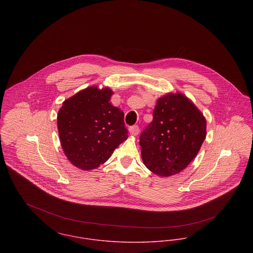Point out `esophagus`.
Wrapping results in <instances>:
<instances>
[{"instance_id": "esophagus-1", "label": "esophagus", "mask_w": 253, "mask_h": 253, "mask_svg": "<svg viewBox=\"0 0 253 253\" xmlns=\"http://www.w3.org/2000/svg\"><path fill=\"white\" fill-rule=\"evenodd\" d=\"M128 130H129V133H130L131 135L136 136V135L138 134V132H139V126H132L129 127Z\"/></svg>"}]
</instances>
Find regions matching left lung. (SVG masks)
Wrapping results in <instances>:
<instances>
[{"instance_id":"8db88e82","label":"left lung","mask_w":253,"mask_h":253,"mask_svg":"<svg viewBox=\"0 0 253 253\" xmlns=\"http://www.w3.org/2000/svg\"><path fill=\"white\" fill-rule=\"evenodd\" d=\"M207 136L202 112L182 93L160 97L153 121L140 135L142 161L160 176L179 173L194 160Z\"/></svg>"}]
</instances>
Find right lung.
<instances>
[{
    "mask_svg": "<svg viewBox=\"0 0 253 253\" xmlns=\"http://www.w3.org/2000/svg\"><path fill=\"white\" fill-rule=\"evenodd\" d=\"M109 87H86L66 99L57 114L61 147L73 165L89 170L104 164L127 138L124 112L110 102Z\"/></svg>",
    "mask_w": 253,
    "mask_h": 253,
    "instance_id": "1",
    "label": "right lung"
}]
</instances>
